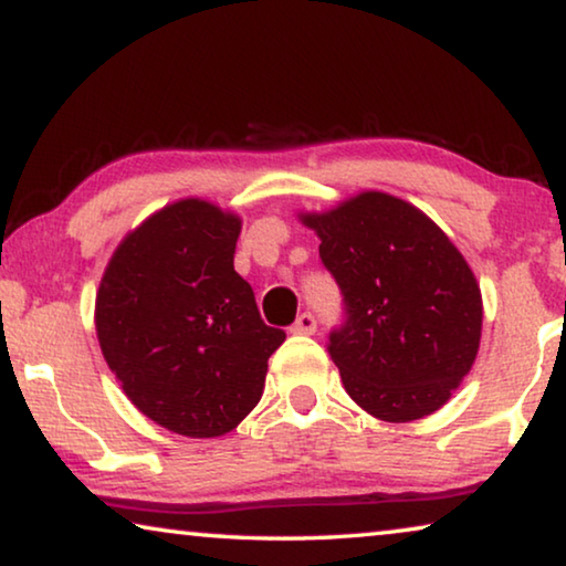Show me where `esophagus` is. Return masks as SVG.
Instances as JSON below:
<instances>
[{
    "label": "esophagus",
    "mask_w": 566,
    "mask_h": 566,
    "mask_svg": "<svg viewBox=\"0 0 566 566\" xmlns=\"http://www.w3.org/2000/svg\"><path fill=\"white\" fill-rule=\"evenodd\" d=\"M293 334H314L316 332V316L311 311H303V314L296 318V324L291 326Z\"/></svg>",
    "instance_id": "1"
}]
</instances>
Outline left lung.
<instances>
[{"label": "left lung", "mask_w": 566, "mask_h": 566, "mask_svg": "<svg viewBox=\"0 0 566 566\" xmlns=\"http://www.w3.org/2000/svg\"><path fill=\"white\" fill-rule=\"evenodd\" d=\"M301 222L322 240L344 296L326 349L349 398L392 423L439 411L480 349L482 296L462 252L423 211L382 191Z\"/></svg>", "instance_id": "8db88e82"}]
</instances>
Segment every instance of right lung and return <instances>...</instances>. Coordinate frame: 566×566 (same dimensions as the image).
Instances as JSON below:
<instances>
[{"instance_id": "add662e5", "label": "right lung", "mask_w": 566, "mask_h": 566, "mask_svg": "<svg viewBox=\"0 0 566 566\" xmlns=\"http://www.w3.org/2000/svg\"><path fill=\"white\" fill-rule=\"evenodd\" d=\"M242 222L201 199L168 203L114 250L96 293V337L125 396L191 439L232 431L285 339L234 270Z\"/></svg>"}]
</instances>
